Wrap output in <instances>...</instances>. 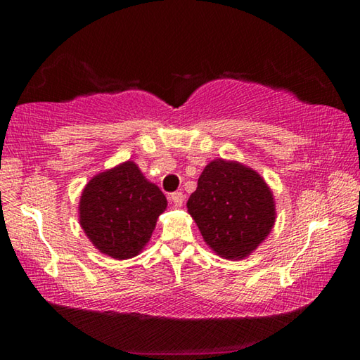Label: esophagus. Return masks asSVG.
<instances>
[{
    "label": "esophagus",
    "mask_w": 360,
    "mask_h": 360,
    "mask_svg": "<svg viewBox=\"0 0 360 360\" xmlns=\"http://www.w3.org/2000/svg\"><path fill=\"white\" fill-rule=\"evenodd\" d=\"M169 200H172L176 208H179V206H182V203H184V193L182 192L169 193Z\"/></svg>",
    "instance_id": "1"
}]
</instances>
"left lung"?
<instances>
[{
    "label": "left lung",
    "instance_id": "obj_1",
    "mask_svg": "<svg viewBox=\"0 0 360 360\" xmlns=\"http://www.w3.org/2000/svg\"><path fill=\"white\" fill-rule=\"evenodd\" d=\"M203 240L225 259L251 254L275 225V202L251 168L222 158L206 165L187 202Z\"/></svg>",
    "mask_w": 360,
    "mask_h": 360
}]
</instances>
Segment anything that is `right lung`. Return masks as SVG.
I'll use <instances>...</instances> for the list:
<instances>
[{
    "label": "right lung",
    "mask_w": 360,
    "mask_h": 360,
    "mask_svg": "<svg viewBox=\"0 0 360 360\" xmlns=\"http://www.w3.org/2000/svg\"><path fill=\"white\" fill-rule=\"evenodd\" d=\"M165 208L160 188L146 179L135 163L125 162L85 186L79 217L96 249L124 260L146 246Z\"/></svg>",
    "instance_id": "1"
}]
</instances>
